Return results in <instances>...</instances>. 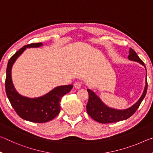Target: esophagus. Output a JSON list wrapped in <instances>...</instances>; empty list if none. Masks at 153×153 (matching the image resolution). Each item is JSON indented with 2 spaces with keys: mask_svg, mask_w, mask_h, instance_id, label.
I'll return each instance as SVG.
<instances>
[{
  "mask_svg": "<svg viewBox=\"0 0 153 153\" xmlns=\"http://www.w3.org/2000/svg\"><path fill=\"white\" fill-rule=\"evenodd\" d=\"M82 83L81 82L77 81L74 83V87L77 89H79L80 88L82 87Z\"/></svg>",
  "mask_w": 153,
  "mask_h": 153,
  "instance_id": "obj_1",
  "label": "esophagus"
}]
</instances>
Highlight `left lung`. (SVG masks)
<instances>
[{"instance_id":"obj_1","label":"left lung","mask_w":153,"mask_h":153,"mask_svg":"<svg viewBox=\"0 0 153 153\" xmlns=\"http://www.w3.org/2000/svg\"><path fill=\"white\" fill-rule=\"evenodd\" d=\"M128 59L130 61L138 62L142 65H143L146 69V67L144 63L142 62L139 56L132 48H129ZM147 76V74H146ZM146 83H145V87L143 93L140 98V99L135 104L131 107H129L126 109H116V108H111L108 107L102 101V100L95 94V93L90 89H87V91L89 94V99L86 105L87 113L91 117L93 120L101 123H108L117 122V121L126 120L136 112L138 109L139 106L140 105L141 102L145 97L147 91V79L146 77Z\"/></svg>"}]
</instances>
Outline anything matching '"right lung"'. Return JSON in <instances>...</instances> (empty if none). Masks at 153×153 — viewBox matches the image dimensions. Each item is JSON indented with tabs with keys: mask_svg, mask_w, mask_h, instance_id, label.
<instances>
[{
	"mask_svg": "<svg viewBox=\"0 0 153 153\" xmlns=\"http://www.w3.org/2000/svg\"><path fill=\"white\" fill-rule=\"evenodd\" d=\"M42 43H33L20 48L9 59L7 67L5 90L7 97L15 112L21 118L34 123H45L53 120L60 112V102L65 94L70 92L73 85L55 88L47 94L38 98L21 95L15 88L12 81L11 69L15 61L27 48H38Z\"/></svg>",
	"mask_w": 153,
	"mask_h": 153,
	"instance_id": "right-lung-1",
	"label": "right lung"
}]
</instances>
